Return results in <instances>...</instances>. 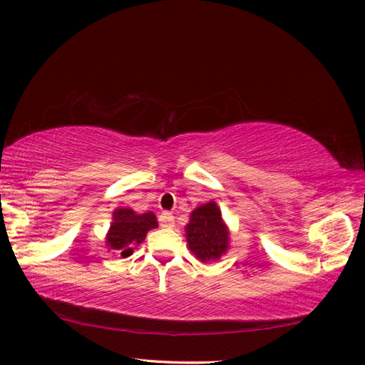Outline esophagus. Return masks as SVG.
Here are the masks:
<instances>
[{
    "label": "esophagus",
    "instance_id": "obj_1",
    "mask_svg": "<svg viewBox=\"0 0 365 365\" xmlns=\"http://www.w3.org/2000/svg\"><path fill=\"white\" fill-rule=\"evenodd\" d=\"M173 214L172 212H167L164 211L159 216V224L162 225V227H173Z\"/></svg>",
    "mask_w": 365,
    "mask_h": 365
}]
</instances>
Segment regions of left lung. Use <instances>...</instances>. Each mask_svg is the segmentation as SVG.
<instances>
[{
	"label": "left lung",
	"mask_w": 365,
	"mask_h": 365,
	"mask_svg": "<svg viewBox=\"0 0 365 365\" xmlns=\"http://www.w3.org/2000/svg\"><path fill=\"white\" fill-rule=\"evenodd\" d=\"M188 248L200 262H216L229 248V229L214 201L196 207L185 227Z\"/></svg>",
	"instance_id": "1"
}]
</instances>
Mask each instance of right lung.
I'll return each mask as SVG.
<instances>
[{"instance_id":"obj_1","label":"right lung","mask_w":365,"mask_h":365,"mask_svg":"<svg viewBox=\"0 0 365 365\" xmlns=\"http://www.w3.org/2000/svg\"><path fill=\"white\" fill-rule=\"evenodd\" d=\"M154 227H158L154 212L138 214L131 207H118L113 211V222L107 234L108 250H115L123 258L130 257Z\"/></svg>"}]
</instances>
